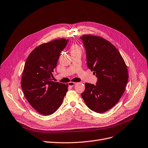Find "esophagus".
Masks as SVG:
<instances>
[{"label": "esophagus", "instance_id": "esophagus-1", "mask_svg": "<svg viewBox=\"0 0 148 148\" xmlns=\"http://www.w3.org/2000/svg\"><path fill=\"white\" fill-rule=\"evenodd\" d=\"M77 83L73 82H70L68 83V85H69V86H75V85H77Z\"/></svg>", "mask_w": 148, "mask_h": 148}]
</instances>
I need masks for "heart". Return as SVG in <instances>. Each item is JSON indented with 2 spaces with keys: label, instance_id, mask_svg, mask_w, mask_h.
<instances>
[{
  "label": "heart",
  "instance_id": "1",
  "mask_svg": "<svg viewBox=\"0 0 148 148\" xmlns=\"http://www.w3.org/2000/svg\"><path fill=\"white\" fill-rule=\"evenodd\" d=\"M70 49H71V52H72V51H74L80 49V48L79 47V46L77 44L73 43L71 45V47H70Z\"/></svg>",
  "mask_w": 148,
  "mask_h": 148
}]
</instances>
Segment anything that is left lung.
Returning <instances> with one entry per match:
<instances>
[{"mask_svg": "<svg viewBox=\"0 0 148 148\" xmlns=\"http://www.w3.org/2000/svg\"><path fill=\"white\" fill-rule=\"evenodd\" d=\"M80 38L87 66L98 79L96 85L86 83L81 95L89 109L103 113L116 105L124 93L129 77L127 66L119 50L105 38L90 34Z\"/></svg>", "mask_w": 148, "mask_h": 148, "instance_id": "left-lung-1", "label": "left lung"}]
</instances>
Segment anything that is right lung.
Segmentation results:
<instances>
[{"label":"right lung","mask_w":148,"mask_h":148,"mask_svg":"<svg viewBox=\"0 0 148 148\" xmlns=\"http://www.w3.org/2000/svg\"><path fill=\"white\" fill-rule=\"evenodd\" d=\"M67 42L62 38L42 43L31 51L25 62L22 89L30 105L42 115H49L58 110L68 91V84L51 79Z\"/></svg>","instance_id":"1"}]
</instances>
